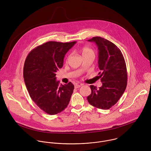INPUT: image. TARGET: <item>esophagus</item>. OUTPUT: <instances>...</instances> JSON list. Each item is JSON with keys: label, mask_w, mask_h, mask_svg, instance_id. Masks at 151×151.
Segmentation results:
<instances>
[{"label": "esophagus", "mask_w": 151, "mask_h": 151, "mask_svg": "<svg viewBox=\"0 0 151 151\" xmlns=\"http://www.w3.org/2000/svg\"><path fill=\"white\" fill-rule=\"evenodd\" d=\"M81 86H82V84H80V85H79V84H75V89H78V88H79Z\"/></svg>", "instance_id": "34e87169"}]
</instances>
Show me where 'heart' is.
Here are the masks:
<instances>
[{"instance_id": "b5f03b06", "label": "heart", "mask_w": 151, "mask_h": 151, "mask_svg": "<svg viewBox=\"0 0 151 151\" xmlns=\"http://www.w3.org/2000/svg\"><path fill=\"white\" fill-rule=\"evenodd\" d=\"M82 55H87V54H94V51L92 49H91V48L88 47H84L82 50Z\"/></svg>"}]
</instances>
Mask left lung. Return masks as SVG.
I'll list each match as a JSON object with an SVG mask.
<instances>
[{"label":"left lung","mask_w":151,"mask_h":151,"mask_svg":"<svg viewBox=\"0 0 151 151\" xmlns=\"http://www.w3.org/2000/svg\"><path fill=\"white\" fill-rule=\"evenodd\" d=\"M94 42L99 50V73L102 86L99 89L91 85V93L87 99L90 104L107 110L117 103L127 85L126 63L120 50L111 41L94 37L88 40Z\"/></svg>","instance_id":"left-lung-1"}]
</instances>
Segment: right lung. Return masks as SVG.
Returning <instances> with one entry per match:
<instances>
[{"label":"right lung","instance_id":"obj_1","mask_svg":"<svg viewBox=\"0 0 151 151\" xmlns=\"http://www.w3.org/2000/svg\"><path fill=\"white\" fill-rule=\"evenodd\" d=\"M76 42H45L31 50L25 60L23 77L27 89L36 105L48 114L60 113L69 103L73 85L69 82L60 85L55 76L66 53Z\"/></svg>","mask_w":151,"mask_h":151}]
</instances>
